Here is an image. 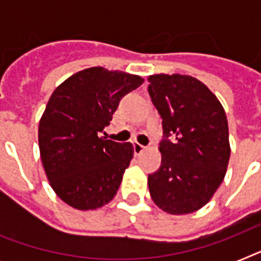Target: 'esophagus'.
Returning a JSON list of instances; mask_svg holds the SVG:
<instances>
[{
  "label": "esophagus",
  "mask_w": 261,
  "mask_h": 261,
  "mask_svg": "<svg viewBox=\"0 0 261 261\" xmlns=\"http://www.w3.org/2000/svg\"><path fill=\"white\" fill-rule=\"evenodd\" d=\"M145 149H146V146H143V145H141V143H138V142L134 143V153L137 155L141 154V153H142Z\"/></svg>",
  "instance_id": "1"
}]
</instances>
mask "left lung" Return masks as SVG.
<instances>
[{"label":"left lung","instance_id":"8db88e82","mask_svg":"<svg viewBox=\"0 0 261 261\" xmlns=\"http://www.w3.org/2000/svg\"><path fill=\"white\" fill-rule=\"evenodd\" d=\"M149 83L164 130L161 167L149 174V191L168 214H190L210 200L226 173V114L215 94L194 77L154 74Z\"/></svg>","mask_w":261,"mask_h":261}]
</instances>
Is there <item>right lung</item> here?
Listing matches in <instances>:
<instances>
[{
  "label": "right lung",
  "instance_id": "1",
  "mask_svg": "<svg viewBox=\"0 0 261 261\" xmlns=\"http://www.w3.org/2000/svg\"><path fill=\"white\" fill-rule=\"evenodd\" d=\"M142 83L139 75L90 67L51 94L39 123V149L53 190L69 206L94 210L118 192L134 147L100 135L122 97Z\"/></svg>",
  "mask_w": 261,
  "mask_h": 261
}]
</instances>
